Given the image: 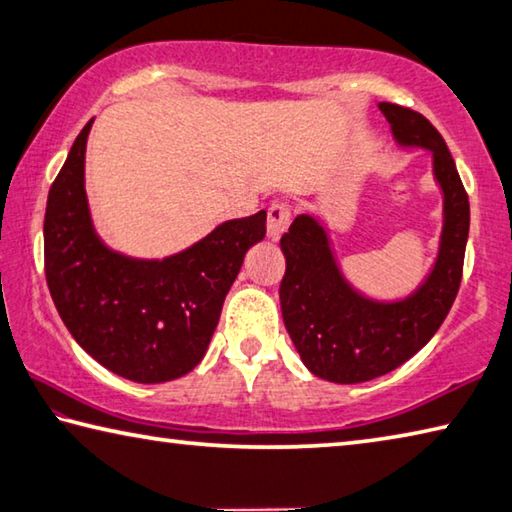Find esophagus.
<instances>
[{"instance_id": "obj_1", "label": "esophagus", "mask_w": 512, "mask_h": 512, "mask_svg": "<svg viewBox=\"0 0 512 512\" xmlns=\"http://www.w3.org/2000/svg\"><path fill=\"white\" fill-rule=\"evenodd\" d=\"M289 221H291V207L289 205H284V203L271 205V210H268V219H266L268 239H273V241L280 239L284 232H287Z\"/></svg>"}]
</instances>
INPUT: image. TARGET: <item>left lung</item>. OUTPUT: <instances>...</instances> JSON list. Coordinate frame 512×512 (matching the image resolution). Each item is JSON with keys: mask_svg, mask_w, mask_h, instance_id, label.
<instances>
[{"mask_svg": "<svg viewBox=\"0 0 512 512\" xmlns=\"http://www.w3.org/2000/svg\"><path fill=\"white\" fill-rule=\"evenodd\" d=\"M395 142L431 153L443 192L438 255L420 287L400 300H375L352 287L332 241L314 214H298L280 239L287 271L280 284L282 318L305 366L334 384H361L402 366L431 341L461 287L470 201L452 153L420 112L379 103Z\"/></svg>", "mask_w": 512, "mask_h": 512, "instance_id": "1", "label": "left lung"}]
</instances>
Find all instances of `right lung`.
<instances>
[{
    "label": "right lung",
    "mask_w": 512,
    "mask_h": 512,
    "mask_svg": "<svg viewBox=\"0 0 512 512\" xmlns=\"http://www.w3.org/2000/svg\"><path fill=\"white\" fill-rule=\"evenodd\" d=\"M90 119L49 189L45 275L76 343L103 368L137 384H162L205 357L223 300L250 246L266 235V212L225 221L164 259H137L103 244L85 196Z\"/></svg>",
    "instance_id": "1"
}]
</instances>
